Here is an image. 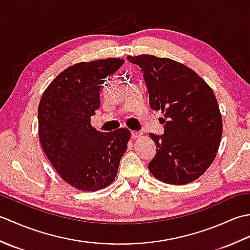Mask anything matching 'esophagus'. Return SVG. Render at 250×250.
I'll return each instance as SVG.
<instances>
[{
  "label": "esophagus",
  "mask_w": 250,
  "mask_h": 250,
  "mask_svg": "<svg viewBox=\"0 0 250 250\" xmlns=\"http://www.w3.org/2000/svg\"><path fill=\"white\" fill-rule=\"evenodd\" d=\"M143 135V132L142 131H132L131 132V136L132 139H139L140 136Z\"/></svg>",
  "instance_id": "1"
}]
</instances>
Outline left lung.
<instances>
[{"mask_svg": "<svg viewBox=\"0 0 250 250\" xmlns=\"http://www.w3.org/2000/svg\"><path fill=\"white\" fill-rule=\"evenodd\" d=\"M139 65L151 109L161 110L162 135L149 134L157 146L148 164L163 183L186 185L213 163L222 135V118L213 90L182 63L151 55L128 56Z\"/></svg>", "mask_w": 250, "mask_h": 250, "instance_id": "obj_1", "label": "left lung"}]
</instances>
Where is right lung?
I'll use <instances>...</instances> for the list:
<instances>
[{
	"mask_svg": "<svg viewBox=\"0 0 250 250\" xmlns=\"http://www.w3.org/2000/svg\"><path fill=\"white\" fill-rule=\"evenodd\" d=\"M125 60L76 63L60 73L42 95L39 135L45 155L61 178L83 191H97L115 180L130 131L103 133L91 125L105 79Z\"/></svg>",
	"mask_w": 250,
	"mask_h": 250,
	"instance_id": "obj_1",
	"label": "right lung"
}]
</instances>
